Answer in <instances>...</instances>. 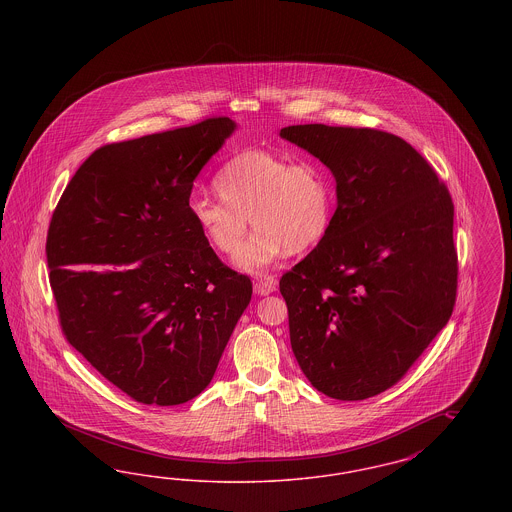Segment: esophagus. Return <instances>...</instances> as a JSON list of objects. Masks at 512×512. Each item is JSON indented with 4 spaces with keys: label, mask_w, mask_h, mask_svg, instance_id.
I'll return each instance as SVG.
<instances>
[{
    "label": "esophagus",
    "mask_w": 512,
    "mask_h": 512,
    "mask_svg": "<svg viewBox=\"0 0 512 512\" xmlns=\"http://www.w3.org/2000/svg\"><path fill=\"white\" fill-rule=\"evenodd\" d=\"M276 286H278V282H276L274 276H265V278L255 282V292L259 293V295H268V293L276 290Z\"/></svg>",
    "instance_id": "obj_1"
}]
</instances>
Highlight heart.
<instances>
[{"label":"heart","instance_id":"obj_1","mask_svg":"<svg viewBox=\"0 0 512 512\" xmlns=\"http://www.w3.org/2000/svg\"><path fill=\"white\" fill-rule=\"evenodd\" d=\"M213 188L219 197H190L192 219L215 251L234 255L251 216L258 228L236 259L245 270L317 247L334 224L336 182L317 159L247 147L220 165Z\"/></svg>","mask_w":512,"mask_h":512}]
</instances>
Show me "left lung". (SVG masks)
<instances>
[{"label": "left lung", "mask_w": 512, "mask_h": 512, "mask_svg": "<svg viewBox=\"0 0 512 512\" xmlns=\"http://www.w3.org/2000/svg\"><path fill=\"white\" fill-rule=\"evenodd\" d=\"M280 136L318 157L338 184L330 234L280 278L293 355L324 395L374 397L409 372L453 313L451 194L390 132L297 124Z\"/></svg>", "instance_id": "left-lung-1"}]
</instances>
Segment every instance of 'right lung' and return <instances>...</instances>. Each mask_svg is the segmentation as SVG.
<instances>
[{"label":"right lung","instance_id":"add662e5","mask_svg":"<svg viewBox=\"0 0 512 512\" xmlns=\"http://www.w3.org/2000/svg\"><path fill=\"white\" fill-rule=\"evenodd\" d=\"M211 117L96 149L49 222L61 332L130 399L180 405L209 386L251 301L190 213L195 176L232 134Z\"/></svg>","mask_w":512,"mask_h":512}]
</instances>
